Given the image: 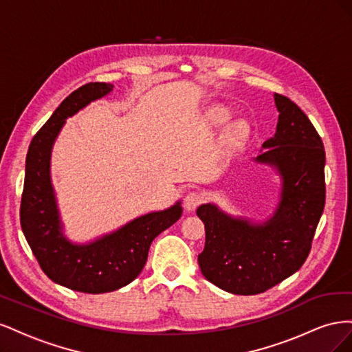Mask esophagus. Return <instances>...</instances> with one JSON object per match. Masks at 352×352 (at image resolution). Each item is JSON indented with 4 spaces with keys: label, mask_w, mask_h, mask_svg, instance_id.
Here are the masks:
<instances>
[{
    "label": "esophagus",
    "mask_w": 352,
    "mask_h": 352,
    "mask_svg": "<svg viewBox=\"0 0 352 352\" xmlns=\"http://www.w3.org/2000/svg\"><path fill=\"white\" fill-rule=\"evenodd\" d=\"M201 195L198 192H189L184 198V207L186 211H194L201 204Z\"/></svg>",
    "instance_id": "1"
}]
</instances>
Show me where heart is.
<instances>
[{
	"instance_id": "heart-1",
	"label": "heart",
	"mask_w": 352,
	"mask_h": 352,
	"mask_svg": "<svg viewBox=\"0 0 352 352\" xmlns=\"http://www.w3.org/2000/svg\"><path fill=\"white\" fill-rule=\"evenodd\" d=\"M229 116H230V113L226 109L214 107V109H211L208 113V120L212 124L219 126L221 123H225L229 119ZM247 135H248V129H247V126H245V123L235 122L228 127L226 141L230 144H236V142H241L242 140H245V136Z\"/></svg>"
}]
</instances>
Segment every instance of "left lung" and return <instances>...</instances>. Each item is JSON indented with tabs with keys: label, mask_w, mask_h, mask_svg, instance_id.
I'll return each mask as SVG.
<instances>
[{
	"label": "left lung",
	"mask_w": 352,
	"mask_h": 352,
	"mask_svg": "<svg viewBox=\"0 0 352 352\" xmlns=\"http://www.w3.org/2000/svg\"><path fill=\"white\" fill-rule=\"evenodd\" d=\"M279 111L276 133L263 144L255 163L278 170L279 202L263 223L233 217L216 204H202L206 247L198 255L201 273L235 295H255L289 278L307 260L326 199L322 138L305 113L274 94Z\"/></svg>",
	"instance_id": "obj_1"
}]
</instances>
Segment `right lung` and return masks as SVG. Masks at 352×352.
Here are the masks:
<instances>
[{"label": "right lung", "instance_id": "obj_1", "mask_svg": "<svg viewBox=\"0 0 352 352\" xmlns=\"http://www.w3.org/2000/svg\"><path fill=\"white\" fill-rule=\"evenodd\" d=\"M111 83L91 82L73 91L32 140L25 168L20 225L41 269L72 291L104 294L131 283L148 258L151 242L182 216L180 201L162 211L140 216L88 243L65 235L51 182V151L67 117L110 94Z\"/></svg>", "mask_w": 352, "mask_h": 352}]
</instances>
